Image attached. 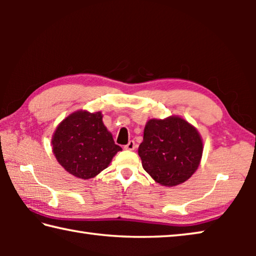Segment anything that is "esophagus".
Returning a JSON list of instances; mask_svg holds the SVG:
<instances>
[{"mask_svg":"<svg viewBox=\"0 0 256 256\" xmlns=\"http://www.w3.org/2000/svg\"><path fill=\"white\" fill-rule=\"evenodd\" d=\"M125 149L126 150H134L136 148V142H134L133 140H130L128 142V144L124 146Z\"/></svg>","mask_w":256,"mask_h":256,"instance_id":"esophagus-1","label":"esophagus"}]
</instances>
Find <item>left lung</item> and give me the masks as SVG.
<instances>
[{
    "label": "left lung",
    "mask_w": 256,
    "mask_h": 256,
    "mask_svg": "<svg viewBox=\"0 0 256 256\" xmlns=\"http://www.w3.org/2000/svg\"><path fill=\"white\" fill-rule=\"evenodd\" d=\"M142 167L164 186L188 180L200 164L203 144L198 130L178 116L149 120L138 146Z\"/></svg>",
    "instance_id": "left-lung-1"
}]
</instances>
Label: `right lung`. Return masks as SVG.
<instances>
[{
  "label": "right lung",
  "mask_w": 256,
  "mask_h": 256,
  "mask_svg": "<svg viewBox=\"0 0 256 256\" xmlns=\"http://www.w3.org/2000/svg\"><path fill=\"white\" fill-rule=\"evenodd\" d=\"M58 164L82 180L97 176L122 150L102 123L100 112L78 110L64 118L52 138Z\"/></svg>",
  "instance_id": "1"
}]
</instances>
